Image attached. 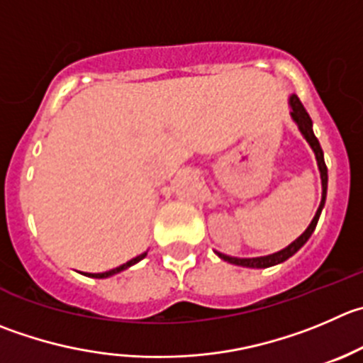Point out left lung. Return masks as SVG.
Listing matches in <instances>:
<instances>
[{
	"instance_id": "8db88e82",
	"label": "left lung",
	"mask_w": 363,
	"mask_h": 363,
	"mask_svg": "<svg viewBox=\"0 0 363 363\" xmlns=\"http://www.w3.org/2000/svg\"><path fill=\"white\" fill-rule=\"evenodd\" d=\"M291 106H292V112H291L292 117H294V121L298 123L299 130H301V133L305 135V139L308 140V144L312 146L313 153H315V158H317V164H319L320 179H323V199H320V205H319V208H317V213H315V217L312 219V223H310V226L305 230V233H303L299 239H296L289 247H285V250L278 251V253H274V255H269V257H258V258H233V257H228V255L217 253L220 258H223V260L230 262V264L242 265V267H255V269H265V267H271V265L281 264V262H285L287 258H291L296 251L301 250L303 244L310 239V235H312L313 230H315V226H317V220H319L320 212H323L324 201H326V187H328V169H326V164H324L323 150H320V144H319V140H317V137L313 135L312 119H310V116L306 113L305 106L301 105V101H299V98L296 94L291 96Z\"/></svg>"
}]
</instances>
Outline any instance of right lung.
Wrapping results in <instances>:
<instances>
[{
  "label": "right lung",
  "mask_w": 363,
  "mask_h": 363,
  "mask_svg": "<svg viewBox=\"0 0 363 363\" xmlns=\"http://www.w3.org/2000/svg\"><path fill=\"white\" fill-rule=\"evenodd\" d=\"M144 257H146V253L139 255V257H135V258H133V260L126 262V264L119 265V267L112 269V271H106V272H96V274H87V276H91V278H106V276H112V274H117V272L124 271V269H128V267H130V265H133V264H137V262H140V260H143V258H144Z\"/></svg>",
  "instance_id": "1"
}]
</instances>
